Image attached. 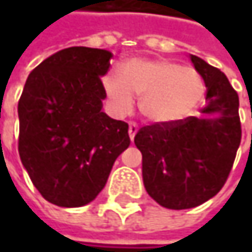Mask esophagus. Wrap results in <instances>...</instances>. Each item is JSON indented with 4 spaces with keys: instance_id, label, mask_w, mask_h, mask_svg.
Wrapping results in <instances>:
<instances>
[{
    "instance_id": "1",
    "label": "esophagus",
    "mask_w": 252,
    "mask_h": 252,
    "mask_svg": "<svg viewBox=\"0 0 252 252\" xmlns=\"http://www.w3.org/2000/svg\"><path fill=\"white\" fill-rule=\"evenodd\" d=\"M138 131V126L135 124V123H129V126H128V132H129V138L131 140H134V135H135V132Z\"/></svg>"
}]
</instances>
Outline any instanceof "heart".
Segmentation results:
<instances>
[{
  "label": "heart",
  "instance_id": "obj_1",
  "mask_svg": "<svg viewBox=\"0 0 252 252\" xmlns=\"http://www.w3.org/2000/svg\"><path fill=\"white\" fill-rule=\"evenodd\" d=\"M106 97L117 114H126L132 96H140V111L152 123H174L185 118L200 103L206 84L191 67L166 60H129L121 76L103 77Z\"/></svg>",
  "mask_w": 252,
  "mask_h": 252
}]
</instances>
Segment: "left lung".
<instances>
[{
	"label": "left lung",
	"mask_w": 252,
	"mask_h": 252,
	"mask_svg": "<svg viewBox=\"0 0 252 252\" xmlns=\"http://www.w3.org/2000/svg\"><path fill=\"white\" fill-rule=\"evenodd\" d=\"M191 61L207 87L201 112L219 115L155 123L141 126L134 137L143 156L146 191L172 210L197 207L222 189L242 135L239 97L227 77L195 55Z\"/></svg>",
	"instance_id": "1"
}]
</instances>
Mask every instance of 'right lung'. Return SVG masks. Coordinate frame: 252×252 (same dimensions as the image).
<instances>
[{
	"label": "right lung",
	"mask_w": 252,
	"mask_h": 252,
	"mask_svg": "<svg viewBox=\"0 0 252 252\" xmlns=\"http://www.w3.org/2000/svg\"><path fill=\"white\" fill-rule=\"evenodd\" d=\"M112 54L71 46L40 63L19 100V155L40 195L80 207L103 189L114 162L129 146L128 124L102 112L100 77Z\"/></svg>",
	"instance_id": "obj_1"
}]
</instances>
